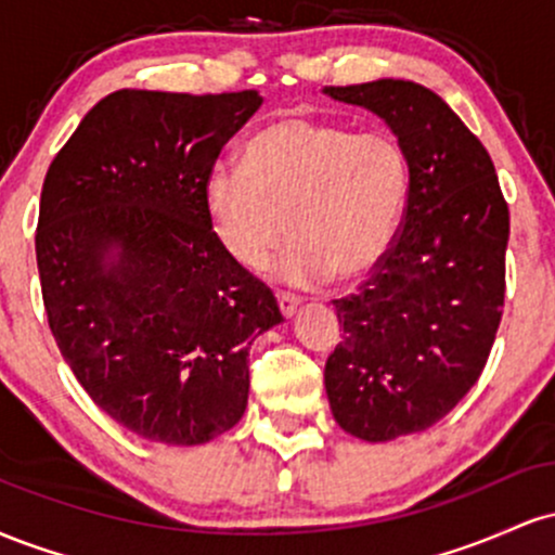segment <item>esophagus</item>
Segmentation results:
<instances>
[{
    "instance_id": "esophagus-1",
    "label": "esophagus",
    "mask_w": 555,
    "mask_h": 555,
    "mask_svg": "<svg viewBox=\"0 0 555 555\" xmlns=\"http://www.w3.org/2000/svg\"><path fill=\"white\" fill-rule=\"evenodd\" d=\"M276 302H279V310H282L284 318H292L299 308V299L295 295H286V292H279Z\"/></svg>"
}]
</instances>
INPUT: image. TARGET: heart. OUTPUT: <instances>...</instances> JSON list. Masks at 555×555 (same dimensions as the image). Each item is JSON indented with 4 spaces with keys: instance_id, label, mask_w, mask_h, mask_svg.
I'll list each match as a JSON object with an SVG mask.
<instances>
[{
    "instance_id": "b5f03b06",
    "label": "heart",
    "mask_w": 555,
    "mask_h": 555,
    "mask_svg": "<svg viewBox=\"0 0 555 555\" xmlns=\"http://www.w3.org/2000/svg\"><path fill=\"white\" fill-rule=\"evenodd\" d=\"M242 162L208 171L203 211L221 250L247 271L263 269L286 229L292 245L276 266L286 284L371 273L410 203V156L388 132L279 117L247 138Z\"/></svg>"
}]
</instances>
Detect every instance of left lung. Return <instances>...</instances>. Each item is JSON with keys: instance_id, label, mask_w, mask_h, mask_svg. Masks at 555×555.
I'll list each match as a JSON object with an SVG mask.
<instances>
[{"instance_id": "obj_1", "label": "left lung", "mask_w": 555, "mask_h": 555, "mask_svg": "<svg viewBox=\"0 0 555 555\" xmlns=\"http://www.w3.org/2000/svg\"><path fill=\"white\" fill-rule=\"evenodd\" d=\"M323 93L378 114L410 156L399 234L373 276L334 299L344 341L323 373L344 430L393 441L443 420L486 367L506 292L508 206L488 151L430 88L384 78Z\"/></svg>"}]
</instances>
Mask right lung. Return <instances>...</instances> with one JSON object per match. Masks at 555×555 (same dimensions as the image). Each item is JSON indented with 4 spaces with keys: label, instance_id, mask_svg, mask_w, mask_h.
Wrapping results in <instances>:
<instances>
[{
    "label": "right lung",
    "instance_id": "right-lung-1",
    "mask_svg": "<svg viewBox=\"0 0 555 555\" xmlns=\"http://www.w3.org/2000/svg\"><path fill=\"white\" fill-rule=\"evenodd\" d=\"M260 104L258 91L122 88L82 117L43 180L49 328L95 406L149 441L201 446L234 428L250 344L284 321L203 211V180Z\"/></svg>",
    "mask_w": 555,
    "mask_h": 555
}]
</instances>
